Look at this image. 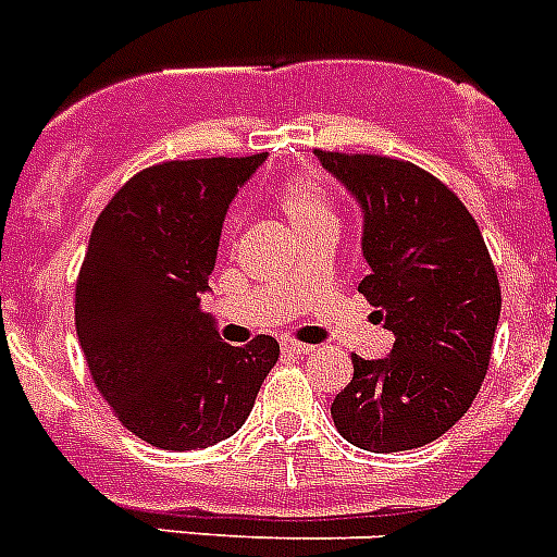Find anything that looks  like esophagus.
I'll return each instance as SVG.
<instances>
[{"instance_id": "1", "label": "esophagus", "mask_w": 557, "mask_h": 557, "mask_svg": "<svg viewBox=\"0 0 557 557\" xmlns=\"http://www.w3.org/2000/svg\"><path fill=\"white\" fill-rule=\"evenodd\" d=\"M283 350H286V354H294V357H306V354H311V345H306V343H297V339H286V343H283Z\"/></svg>"}]
</instances>
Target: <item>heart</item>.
Returning <instances> with one entry per match:
<instances>
[{
  "label": "heart",
  "mask_w": 557,
  "mask_h": 557,
  "mask_svg": "<svg viewBox=\"0 0 557 557\" xmlns=\"http://www.w3.org/2000/svg\"><path fill=\"white\" fill-rule=\"evenodd\" d=\"M277 207L286 212L297 235H306L311 228L336 226V209L331 203L329 191L308 177H292L277 189Z\"/></svg>",
  "instance_id": "obj_1"
}]
</instances>
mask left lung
I'll use <instances>...</instances> for the list:
<instances>
[{
	"label": "left lung",
	"instance_id": "left-lung-1",
	"mask_svg": "<svg viewBox=\"0 0 557 557\" xmlns=\"http://www.w3.org/2000/svg\"><path fill=\"white\" fill-rule=\"evenodd\" d=\"M314 156L366 209L371 274L359 292L394 331L387 359L350 357L331 405L339 436L371 453L422 447L470 410L493 357L502 286L479 223L456 191L401 158Z\"/></svg>",
	"mask_w": 557,
	"mask_h": 557
}]
</instances>
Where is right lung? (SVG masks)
<instances>
[{
    "label": "right lung",
    "mask_w": 557,
    "mask_h": 557,
    "mask_svg": "<svg viewBox=\"0 0 557 557\" xmlns=\"http://www.w3.org/2000/svg\"><path fill=\"white\" fill-rule=\"evenodd\" d=\"M265 161L191 158L147 166L98 214L76 280V331L98 394L161 450L228 438L280 357L274 336L221 343L200 311L226 209Z\"/></svg>",
    "instance_id": "obj_1"
}]
</instances>
